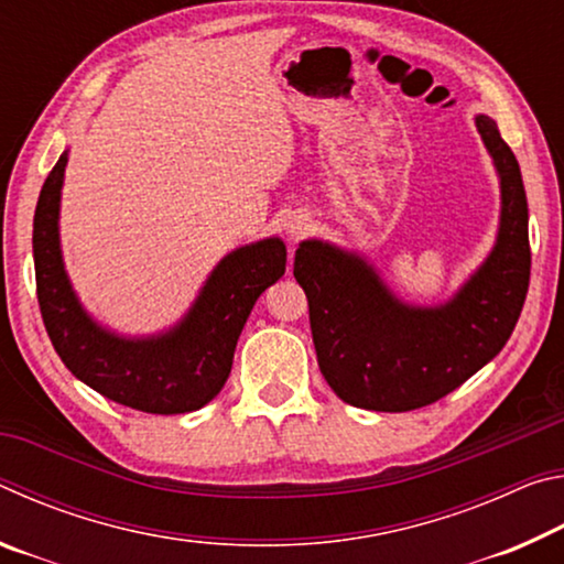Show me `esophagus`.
Segmentation results:
<instances>
[{
    "instance_id": "esophagus-1",
    "label": "esophagus",
    "mask_w": 564,
    "mask_h": 564,
    "mask_svg": "<svg viewBox=\"0 0 564 564\" xmlns=\"http://www.w3.org/2000/svg\"><path fill=\"white\" fill-rule=\"evenodd\" d=\"M305 228H308V218L305 216H293L285 221V231H289V236H301L305 234Z\"/></svg>"
}]
</instances>
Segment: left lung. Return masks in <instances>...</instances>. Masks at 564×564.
<instances>
[{
  "label": "left lung",
  "mask_w": 564,
  "mask_h": 564,
  "mask_svg": "<svg viewBox=\"0 0 564 564\" xmlns=\"http://www.w3.org/2000/svg\"><path fill=\"white\" fill-rule=\"evenodd\" d=\"M498 166L500 234L490 259L441 308H413L358 256L303 241L293 275L308 299L311 333L328 386L346 403L405 413L453 393L512 336L530 285L528 196L498 123L477 117Z\"/></svg>",
  "instance_id": "8db88e82"
}]
</instances>
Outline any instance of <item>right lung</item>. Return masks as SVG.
<instances>
[{"mask_svg": "<svg viewBox=\"0 0 564 564\" xmlns=\"http://www.w3.org/2000/svg\"><path fill=\"white\" fill-rule=\"evenodd\" d=\"M64 166L66 154L44 181L32 238L36 299L54 350L82 383L119 405L154 415L204 408L231 373L253 303L285 271L283 241L265 238L228 253L174 330L147 340L119 338L82 311L64 273L56 226Z\"/></svg>", "mask_w": 564, "mask_h": 564, "instance_id": "1", "label": "right lung"}]
</instances>
